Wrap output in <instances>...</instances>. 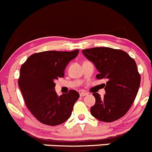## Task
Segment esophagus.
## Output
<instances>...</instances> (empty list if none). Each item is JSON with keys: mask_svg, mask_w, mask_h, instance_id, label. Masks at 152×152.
Here are the masks:
<instances>
[{"mask_svg": "<svg viewBox=\"0 0 152 152\" xmlns=\"http://www.w3.org/2000/svg\"><path fill=\"white\" fill-rule=\"evenodd\" d=\"M88 93H86V92H85V91H82V92H80V96H87L88 95Z\"/></svg>", "mask_w": 152, "mask_h": 152, "instance_id": "1", "label": "esophagus"}]
</instances>
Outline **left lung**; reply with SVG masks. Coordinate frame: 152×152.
Masks as SVG:
<instances>
[{
    "instance_id": "left-lung-1",
    "label": "left lung",
    "mask_w": 152,
    "mask_h": 152,
    "mask_svg": "<svg viewBox=\"0 0 152 152\" xmlns=\"http://www.w3.org/2000/svg\"><path fill=\"white\" fill-rule=\"evenodd\" d=\"M99 72L97 79L108 80L104 85V98L93 95L96 103L91 108L92 116L102 122H111L128 112L138 94L141 83L135 60L125 51L108 47H96L82 50Z\"/></svg>"
}]
</instances>
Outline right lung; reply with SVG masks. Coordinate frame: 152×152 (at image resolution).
<instances>
[{"label":"right lung","mask_w":152,"mask_h":152,"mask_svg":"<svg viewBox=\"0 0 152 152\" xmlns=\"http://www.w3.org/2000/svg\"><path fill=\"white\" fill-rule=\"evenodd\" d=\"M78 53V49L40 52L31 55L21 66L19 88L27 107L41 123L55 126L71 116L79 94L70 90L68 94L58 96L54 81L63 77L66 66Z\"/></svg>","instance_id":"add662e5"}]
</instances>
